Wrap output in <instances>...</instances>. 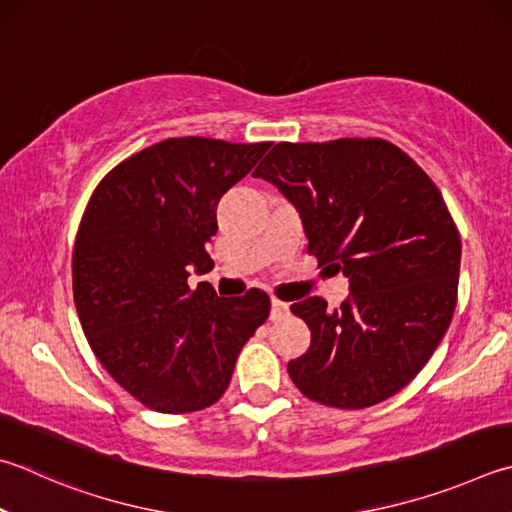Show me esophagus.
Wrapping results in <instances>:
<instances>
[{"label":"esophagus","mask_w":512,"mask_h":512,"mask_svg":"<svg viewBox=\"0 0 512 512\" xmlns=\"http://www.w3.org/2000/svg\"><path fill=\"white\" fill-rule=\"evenodd\" d=\"M286 313H288V304L282 302V300H277V297H273V300H271V318L280 320V318H284Z\"/></svg>","instance_id":"obj_1"}]
</instances>
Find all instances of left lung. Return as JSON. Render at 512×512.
Here are the masks:
<instances>
[{
	"mask_svg": "<svg viewBox=\"0 0 512 512\" xmlns=\"http://www.w3.org/2000/svg\"><path fill=\"white\" fill-rule=\"evenodd\" d=\"M300 210L318 266L349 277L340 309L306 297L291 311L311 347L288 376L311 401L362 410L414 380L457 306L461 237L439 188L383 138L277 143L253 172Z\"/></svg>",
	"mask_w": 512,
	"mask_h": 512,
	"instance_id": "8db88e82",
	"label": "left lung"
}]
</instances>
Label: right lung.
<instances>
[{
    "instance_id": "1",
    "label": "right lung",
    "mask_w": 512,
    "mask_h": 512,
    "mask_svg": "<svg viewBox=\"0 0 512 512\" xmlns=\"http://www.w3.org/2000/svg\"><path fill=\"white\" fill-rule=\"evenodd\" d=\"M271 143L167 138L118 163L82 215L73 246V302L100 365L138 403L163 414L215 405L239 351L271 313L250 288L217 297L208 273L217 203Z\"/></svg>"
}]
</instances>
